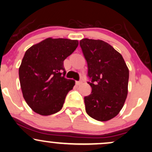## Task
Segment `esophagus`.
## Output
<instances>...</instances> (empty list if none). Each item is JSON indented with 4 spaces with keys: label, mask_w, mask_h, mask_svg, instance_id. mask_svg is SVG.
<instances>
[{
    "label": "esophagus",
    "mask_w": 152,
    "mask_h": 152,
    "mask_svg": "<svg viewBox=\"0 0 152 152\" xmlns=\"http://www.w3.org/2000/svg\"><path fill=\"white\" fill-rule=\"evenodd\" d=\"M82 83V81H76V84L77 86H79V85H80V84Z\"/></svg>",
    "instance_id": "esophagus-1"
}]
</instances>
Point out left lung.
<instances>
[{"instance_id":"obj_1","label":"left lung","mask_w":152,"mask_h":152,"mask_svg":"<svg viewBox=\"0 0 152 152\" xmlns=\"http://www.w3.org/2000/svg\"><path fill=\"white\" fill-rule=\"evenodd\" d=\"M88 63L90 95L84 97L86 111L90 117L107 121L118 114L128 95L129 70L122 55L102 40L80 41Z\"/></svg>"}]
</instances>
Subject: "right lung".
Masks as SVG:
<instances>
[{
  "label": "right lung",
  "mask_w": 152,
  "mask_h": 152,
  "mask_svg": "<svg viewBox=\"0 0 152 152\" xmlns=\"http://www.w3.org/2000/svg\"><path fill=\"white\" fill-rule=\"evenodd\" d=\"M78 45L77 40L48 38L26 51L19 77L23 97L34 112L49 116L62 108L75 85L74 80L64 78V60Z\"/></svg>",
  "instance_id": "right-lung-1"
}]
</instances>
